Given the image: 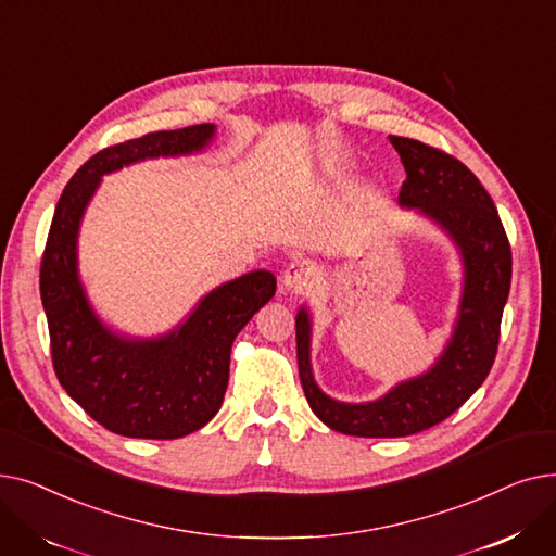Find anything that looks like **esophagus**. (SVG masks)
Wrapping results in <instances>:
<instances>
[{
	"instance_id": "34e87169",
	"label": "esophagus",
	"mask_w": 556,
	"mask_h": 556,
	"mask_svg": "<svg viewBox=\"0 0 556 556\" xmlns=\"http://www.w3.org/2000/svg\"><path fill=\"white\" fill-rule=\"evenodd\" d=\"M315 270L306 261H293L281 275V288L286 293H306L315 286Z\"/></svg>"
}]
</instances>
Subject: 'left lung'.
Wrapping results in <instances>:
<instances>
[{"instance_id": "1", "label": "left lung", "mask_w": 556, "mask_h": 556, "mask_svg": "<svg viewBox=\"0 0 556 556\" xmlns=\"http://www.w3.org/2000/svg\"><path fill=\"white\" fill-rule=\"evenodd\" d=\"M405 182L403 210L440 227L462 258V298L453 333L424 374L396 383L383 396L344 403L319 390L311 367V313L300 306L298 365L306 401L331 430L354 437H407L451 417L484 383L495 361L503 308L511 286V250L498 210L476 175L459 160L417 139L394 137Z\"/></svg>"}]
</instances>
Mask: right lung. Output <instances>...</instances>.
I'll list each match as a JSON object with an SVG mask.
<instances>
[{
  "instance_id": "add662e5",
  "label": "right lung",
  "mask_w": 556,
  "mask_h": 556,
  "mask_svg": "<svg viewBox=\"0 0 556 556\" xmlns=\"http://www.w3.org/2000/svg\"><path fill=\"white\" fill-rule=\"evenodd\" d=\"M214 137V124H198L110 146L74 173L55 204L40 266L53 369L65 392L110 432L178 440L210 424L227 390L233 338L275 298V275L252 270L210 290L178 327L135 338L103 323L80 281V223L103 175L202 153Z\"/></svg>"
}]
</instances>
